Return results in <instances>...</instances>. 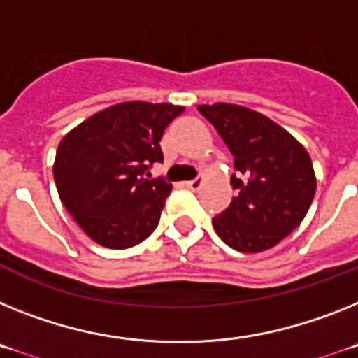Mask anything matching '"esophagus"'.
Returning <instances> with one entry per match:
<instances>
[{"label":"esophagus","instance_id":"34e87169","mask_svg":"<svg viewBox=\"0 0 358 358\" xmlns=\"http://www.w3.org/2000/svg\"><path fill=\"white\" fill-rule=\"evenodd\" d=\"M203 185V178H194V180H189V182H185V187L191 189V191H198V189Z\"/></svg>","mask_w":358,"mask_h":358}]
</instances>
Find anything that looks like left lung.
<instances>
[{"instance_id": "1", "label": "left lung", "mask_w": 358, "mask_h": 358, "mask_svg": "<svg viewBox=\"0 0 358 358\" xmlns=\"http://www.w3.org/2000/svg\"><path fill=\"white\" fill-rule=\"evenodd\" d=\"M234 155L231 205L213 217L214 231L239 252H261L299 227L315 196L306 149L265 115L236 104L198 106Z\"/></svg>"}]
</instances>
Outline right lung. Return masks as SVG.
I'll return each instance as SVG.
<instances>
[{
  "label": "right lung",
  "mask_w": 358,
  "mask_h": 358,
  "mask_svg": "<svg viewBox=\"0 0 358 358\" xmlns=\"http://www.w3.org/2000/svg\"><path fill=\"white\" fill-rule=\"evenodd\" d=\"M182 106L122 102L73 127L57 148L59 198L102 247L129 248L151 236L169 196L164 178H145L164 162L160 141Z\"/></svg>",
  "instance_id": "right-lung-1"
}]
</instances>
